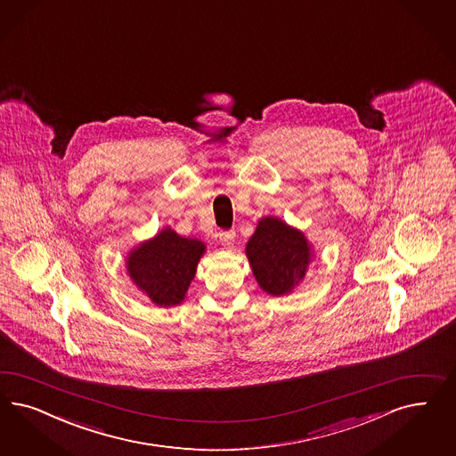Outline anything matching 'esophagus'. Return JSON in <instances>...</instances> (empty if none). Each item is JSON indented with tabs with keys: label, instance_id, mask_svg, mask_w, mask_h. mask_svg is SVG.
<instances>
[{
	"label": "esophagus",
	"instance_id": "34e87169",
	"mask_svg": "<svg viewBox=\"0 0 456 456\" xmlns=\"http://www.w3.org/2000/svg\"><path fill=\"white\" fill-rule=\"evenodd\" d=\"M220 241L221 245H223L224 248L232 247V245H233V241H235V232H233V230H230V232H223V233H220Z\"/></svg>",
	"mask_w": 456,
	"mask_h": 456
}]
</instances>
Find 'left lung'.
I'll list each match as a JSON object with an SVG mask.
<instances>
[{
    "mask_svg": "<svg viewBox=\"0 0 456 456\" xmlns=\"http://www.w3.org/2000/svg\"><path fill=\"white\" fill-rule=\"evenodd\" d=\"M247 258L260 289L272 297L294 292L314 260L312 245L298 228L277 216H264L247 243Z\"/></svg>",
    "mask_w": 456,
    "mask_h": 456,
    "instance_id": "left-lung-1",
    "label": "left lung"
}]
</instances>
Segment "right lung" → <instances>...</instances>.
Wrapping results in <instances>:
<instances>
[{
  "label": "right lung",
  "mask_w": 456,
  "mask_h": 456,
  "mask_svg": "<svg viewBox=\"0 0 456 456\" xmlns=\"http://www.w3.org/2000/svg\"><path fill=\"white\" fill-rule=\"evenodd\" d=\"M205 251L201 240L164 228L127 253L126 270L137 290L154 305L176 307L184 302Z\"/></svg>",
  "instance_id": "right-lung-1"
}]
</instances>
